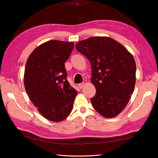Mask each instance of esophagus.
<instances>
[{
  "label": "esophagus",
  "mask_w": 158,
  "mask_h": 158,
  "mask_svg": "<svg viewBox=\"0 0 158 158\" xmlns=\"http://www.w3.org/2000/svg\"><path fill=\"white\" fill-rule=\"evenodd\" d=\"M78 86H79V88H80V89H82L83 87L85 86V83H79V84L78 85Z\"/></svg>",
  "instance_id": "obj_1"
}]
</instances>
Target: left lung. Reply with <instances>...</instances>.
I'll use <instances>...</instances> for the list:
<instances>
[{"instance_id": "8db88e82", "label": "left lung", "mask_w": 158, "mask_h": 158, "mask_svg": "<svg viewBox=\"0 0 158 158\" xmlns=\"http://www.w3.org/2000/svg\"><path fill=\"white\" fill-rule=\"evenodd\" d=\"M75 48L91 64V82L96 90L91 98L94 109L106 118L119 115L135 89L136 67L133 56L108 36L83 40Z\"/></svg>"}]
</instances>
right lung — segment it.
<instances>
[{"instance_id":"right-lung-1","label":"right lung","mask_w":158,"mask_h":158,"mask_svg":"<svg viewBox=\"0 0 158 158\" xmlns=\"http://www.w3.org/2000/svg\"><path fill=\"white\" fill-rule=\"evenodd\" d=\"M73 48V42L47 41L34 49L26 64V93L39 112L52 122H61L72 111L77 92L67 81L64 62Z\"/></svg>"}]
</instances>
